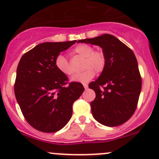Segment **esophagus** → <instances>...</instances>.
I'll list each match as a JSON object with an SVG mask.
<instances>
[{"label": "esophagus", "instance_id": "34e87169", "mask_svg": "<svg viewBox=\"0 0 159 159\" xmlns=\"http://www.w3.org/2000/svg\"><path fill=\"white\" fill-rule=\"evenodd\" d=\"M83 86H84V87L85 89H87V88H88V85H87V84H84Z\"/></svg>", "mask_w": 159, "mask_h": 159}]
</instances>
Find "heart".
<instances>
[{"instance_id": "obj_1", "label": "heart", "mask_w": 159, "mask_h": 159, "mask_svg": "<svg viewBox=\"0 0 159 159\" xmlns=\"http://www.w3.org/2000/svg\"><path fill=\"white\" fill-rule=\"evenodd\" d=\"M72 55H78L84 57L81 68L84 69L81 73L76 75L72 78V81L86 83L90 81L96 73H100L104 70L106 64V57L103 51L96 49L87 44L78 45L73 49ZM55 66L61 74L66 76H71L74 74V69L66 58L63 55H58L55 59Z\"/></svg>"}]
</instances>
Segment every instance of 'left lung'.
Masks as SVG:
<instances>
[{"mask_svg":"<svg viewBox=\"0 0 159 159\" xmlns=\"http://www.w3.org/2000/svg\"><path fill=\"white\" fill-rule=\"evenodd\" d=\"M78 43L98 45L106 57L102 74L89 84L96 93L90 102L93 116L106 126L122 125L134 114L141 90L142 79L134 52L111 34Z\"/></svg>","mask_w":159,"mask_h":159,"instance_id":"left-lung-1","label":"left lung"}]
</instances>
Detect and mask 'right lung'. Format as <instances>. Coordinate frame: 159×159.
Wrapping results in <instances>:
<instances>
[{
  "mask_svg": "<svg viewBox=\"0 0 159 159\" xmlns=\"http://www.w3.org/2000/svg\"><path fill=\"white\" fill-rule=\"evenodd\" d=\"M76 40L44 43L21 57L14 91L24 117L36 130L56 132L66 125L72 105L84 90L79 82L69 83L55 66L56 57Z\"/></svg>",
  "mask_w": 159,
  "mask_h": 159,
  "instance_id": "add662e5",
  "label": "right lung"
}]
</instances>
